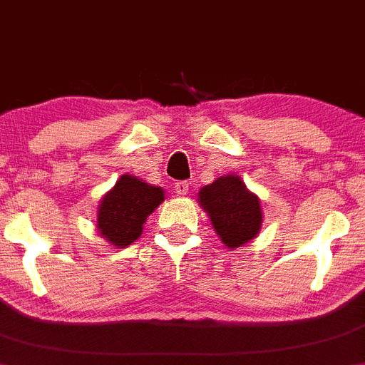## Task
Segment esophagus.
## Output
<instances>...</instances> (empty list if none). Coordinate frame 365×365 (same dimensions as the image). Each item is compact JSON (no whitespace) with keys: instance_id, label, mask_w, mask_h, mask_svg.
I'll list each match as a JSON object with an SVG mask.
<instances>
[{"instance_id":"obj_1","label":"esophagus","mask_w":365,"mask_h":365,"mask_svg":"<svg viewBox=\"0 0 365 365\" xmlns=\"http://www.w3.org/2000/svg\"><path fill=\"white\" fill-rule=\"evenodd\" d=\"M188 187H190V183L187 180H180V182L175 183V192L180 195H185L188 194Z\"/></svg>"}]
</instances>
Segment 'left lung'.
Instances as JSON below:
<instances>
[{"label":"left lung","instance_id":"obj_1","mask_svg":"<svg viewBox=\"0 0 365 365\" xmlns=\"http://www.w3.org/2000/svg\"><path fill=\"white\" fill-rule=\"evenodd\" d=\"M199 202L230 249L247 244L259 233L262 223L261 204L247 190L240 177L228 175L217 178L199 192Z\"/></svg>","mask_w":365,"mask_h":365}]
</instances>
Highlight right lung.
Wrapping results in <instances>:
<instances>
[{"label":"right lung","instance_id":"add662e5","mask_svg":"<svg viewBox=\"0 0 365 365\" xmlns=\"http://www.w3.org/2000/svg\"><path fill=\"white\" fill-rule=\"evenodd\" d=\"M163 200L165 194L159 187L123 175L99 204V233L116 247L130 245L140 237L142 225Z\"/></svg>","mask_w":365,"mask_h":365}]
</instances>
